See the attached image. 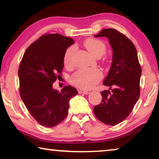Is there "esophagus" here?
<instances>
[{"label": "esophagus", "instance_id": "obj_1", "mask_svg": "<svg viewBox=\"0 0 159 159\" xmlns=\"http://www.w3.org/2000/svg\"><path fill=\"white\" fill-rule=\"evenodd\" d=\"M79 93H80V94H82V93H83V94H88L89 93V91L88 90H79Z\"/></svg>", "mask_w": 159, "mask_h": 159}]
</instances>
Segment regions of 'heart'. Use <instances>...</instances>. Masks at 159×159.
Wrapping results in <instances>:
<instances>
[{
    "label": "heart",
    "instance_id": "heart-1",
    "mask_svg": "<svg viewBox=\"0 0 159 159\" xmlns=\"http://www.w3.org/2000/svg\"><path fill=\"white\" fill-rule=\"evenodd\" d=\"M84 47L96 57H101L106 53V44L103 40L95 38H89L84 42ZM75 47L70 46L66 49L64 56V66L69 68L72 65L71 58ZM103 77L101 71L97 68L79 69L70 78L71 84L81 89H89L96 84Z\"/></svg>",
    "mask_w": 159,
    "mask_h": 159
}]
</instances>
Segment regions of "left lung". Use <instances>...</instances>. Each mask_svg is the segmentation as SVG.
<instances>
[{
	"label": "left lung",
	"instance_id": "obj_1",
	"mask_svg": "<svg viewBox=\"0 0 159 159\" xmlns=\"http://www.w3.org/2000/svg\"><path fill=\"white\" fill-rule=\"evenodd\" d=\"M95 37L108 38L113 49V61L103 82L110 90L102 91V101L93 110L101 122L116 125L129 116L139 99L142 69L135 46L125 34L108 28Z\"/></svg>",
	"mask_w": 159,
	"mask_h": 159
}]
</instances>
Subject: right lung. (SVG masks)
I'll return each instance as SVG.
<instances>
[{"label":"right lung","mask_w":159,"mask_h":159,"mask_svg":"<svg viewBox=\"0 0 159 159\" xmlns=\"http://www.w3.org/2000/svg\"><path fill=\"white\" fill-rule=\"evenodd\" d=\"M74 43L60 34H44L27 48L19 64L21 98L32 116L44 127L61 122L68 114L69 100L78 94L70 85L61 91L53 88L61 77L65 52Z\"/></svg>","instance_id":"right-lung-1"}]
</instances>
